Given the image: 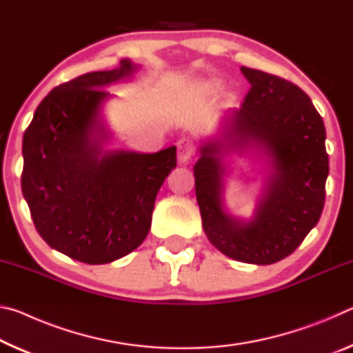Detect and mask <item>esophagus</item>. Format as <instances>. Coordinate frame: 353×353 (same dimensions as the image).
Returning <instances> with one entry per match:
<instances>
[{"label": "esophagus", "instance_id": "obj_1", "mask_svg": "<svg viewBox=\"0 0 353 353\" xmlns=\"http://www.w3.org/2000/svg\"><path fill=\"white\" fill-rule=\"evenodd\" d=\"M194 152V141L188 139V137H183L177 141V159L181 163H187L191 155Z\"/></svg>", "mask_w": 353, "mask_h": 353}]
</instances>
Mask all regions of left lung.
Returning a JSON list of instances; mask_svg holds the SVG:
<instances>
[{
    "instance_id": "obj_1",
    "label": "left lung",
    "mask_w": 353,
    "mask_h": 353,
    "mask_svg": "<svg viewBox=\"0 0 353 353\" xmlns=\"http://www.w3.org/2000/svg\"><path fill=\"white\" fill-rule=\"evenodd\" d=\"M241 73L250 83L241 109L227 112L219 135L199 148L196 199L205 235L219 252L271 265L294 252L321 218L328 176L325 128L308 94L292 82L248 67ZM249 147L265 155L270 172L254 216L238 220L223 208V157Z\"/></svg>"
}]
</instances>
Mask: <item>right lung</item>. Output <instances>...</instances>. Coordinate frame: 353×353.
<instances>
[{"mask_svg": "<svg viewBox=\"0 0 353 353\" xmlns=\"http://www.w3.org/2000/svg\"><path fill=\"white\" fill-rule=\"evenodd\" d=\"M137 68L123 59L115 70L56 87L23 135L21 190L35 229L88 265L115 261L145 241L159 190L176 168V146L154 154L104 148L112 137L101 117L112 98L104 88Z\"/></svg>", "mask_w": 353, "mask_h": 353, "instance_id": "add662e5", "label": "right lung"}]
</instances>
